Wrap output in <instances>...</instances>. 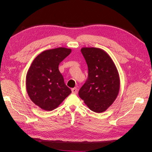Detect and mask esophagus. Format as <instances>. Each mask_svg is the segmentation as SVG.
I'll return each mask as SVG.
<instances>
[{"instance_id": "1", "label": "esophagus", "mask_w": 152, "mask_h": 152, "mask_svg": "<svg viewBox=\"0 0 152 152\" xmlns=\"http://www.w3.org/2000/svg\"><path fill=\"white\" fill-rule=\"evenodd\" d=\"M71 91H72V93H73V94H77V89L76 88V87H75V88H73L71 89Z\"/></svg>"}]
</instances>
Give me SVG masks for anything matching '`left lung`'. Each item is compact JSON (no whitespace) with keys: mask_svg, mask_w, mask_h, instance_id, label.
<instances>
[{"mask_svg":"<svg viewBox=\"0 0 152 152\" xmlns=\"http://www.w3.org/2000/svg\"><path fill=\"white\" fill-rule=\"evenodd\" d=\"M88 66V77L79 91V95L91 110L102 113L116 100L120 80L118 71L110 55L95 47L81 50Z\"/></svg>","mask_w":152,"mask_h":152,"instance_id":"8db88e82","label":"left lung"}]
</instances>
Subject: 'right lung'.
I'll list each match as a JSON object with an SVG mask.
<instances>
[{"label": "right lung", "instance_id": "obj_1", "mask_svg": "<svg viewBox=\"0 0 152 152\" xmlns=\"http://www.w3.org/2000/svg\"><path fill=\"white\" fill-rule=\"evenodd\" d=\"M71 49L56 48L42 52L32 63L26 75V87L31 101L45 111H52L71 93L58 69L60 62Z\"/></svg>", "mask_w": 152, "mask_h": 152}]
</instances>
